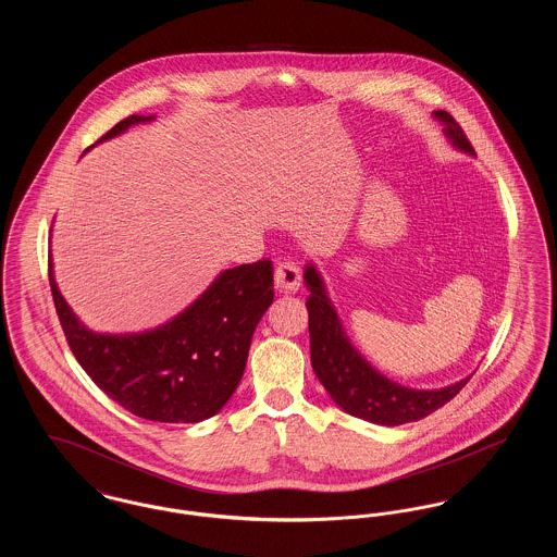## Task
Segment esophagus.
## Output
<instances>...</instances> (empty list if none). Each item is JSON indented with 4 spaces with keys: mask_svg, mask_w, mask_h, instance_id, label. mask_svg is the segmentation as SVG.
Wrapping results in <instances>:
<instances>
[{
    "mask_svg": "<svg viewBox=\"0 0 557 557\" xmlns=\"http://www.w3.org/2000/svg\"><path fill=\"white\" fill-rule=\"evenodd\" d=\"M273 277H275V288L280 292L292 294L300 288V271L294 263H280L275 267Z\"/></svg>",
    "mask_w": 557,
    "mask_h": 557,
    "instance_id": "esophagus-1",
    "label": "esophagus"
}]
</instances>
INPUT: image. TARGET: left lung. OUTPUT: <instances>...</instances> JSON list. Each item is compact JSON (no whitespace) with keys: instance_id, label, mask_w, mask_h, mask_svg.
I'll list each match as a JSON object with an SVG mask.
<instances>
[{"instance_id":"obj_1","label":"left lung","mask_w":557,"mask_h":557,"mask_svg":"<svg viewBox=\"0 0 557 557\" xmlns=\"http://www.w3.org/2000/svg\"><path fill=\"white\" fill-rule=\"evenodd\" d=\"M432 116L443 125V135L455 150L476 157L466 133L449 112L434 110ZM302 277L309 290L311 366L327 395L352 418L380 425L418 422L449 403L472 377L470 373L443 388H411L391 380L375 370L346 336L345 325L315 263L305 267Z\"/></svg>"}]
</instances>
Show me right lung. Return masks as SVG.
<instances>
[{
	"label": "right lung",
	"instance_id": "add662e5",
	"mask_svg": "<svg viewBox=\"0 0 557 557\" xmlns=\"http://www.w3.org/2000/svg\"><path fill=\"white\" fill-rule=\"evenodd\" d=\"M157 116L133 114L98 141ZM53 305L64 336L87 375L133 416L162 424H198L216 416L238 388L252 334L273 302V263L221 271L182 313L127 334L89 330L58 290Z\"/></svg>",
	"mask_w": 557,
	"mask_h": 557
}]
</instances>
